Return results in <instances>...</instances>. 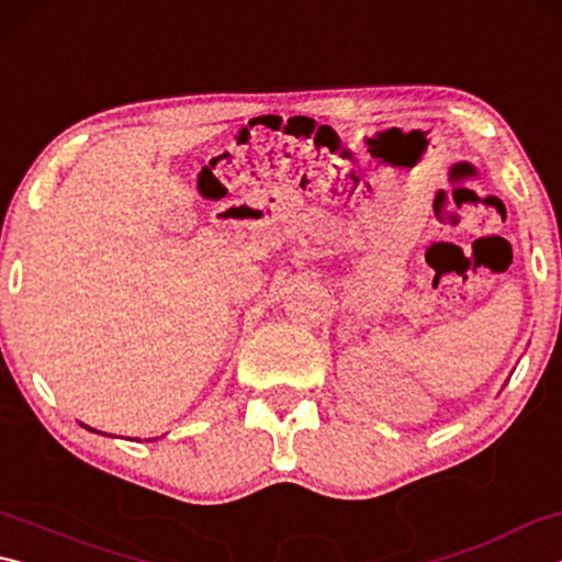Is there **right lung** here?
I'll return each instance as SVG.
<instances>
[{
    "mask_svg": "<svg viewBox=\"0 0 562 562\" xmlns=\"http://www.w3.org/2000/svg\"><path fill=\"white\" fill-rule=\"evenodd\" d=\"M83 426V424H81ZM83 429H89V426H83ZM89 431H97V429H89ZM97 434H101V431H97ZM146 441H154V439H146Z\"/></svg>",
    "mask_w": 562,
    "mask_h": 562,
    "instance_id": "right-lung-1",
    "label": "right lung"
}]
</instances>
